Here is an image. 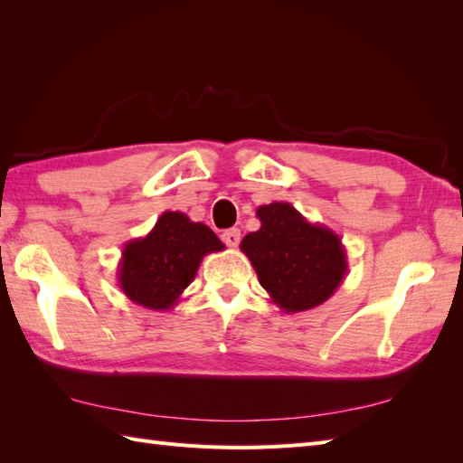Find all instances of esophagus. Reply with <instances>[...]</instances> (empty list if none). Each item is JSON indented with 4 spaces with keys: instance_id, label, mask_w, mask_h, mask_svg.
<instances>
[{
    "instance_id": "34e87169",
    "label": "esophagus",
    "mask_w": 463,
    "mask_h": 463,
    "mask_svg": "<svg viewBox=\"0 0 463 463\" xmlns=\"http://www.w3.org/2000/svg\"><path fill=\"white\" fill-rule=\"evenodd\" d=\"M221 239H222V242L226 244V247H231V249L239 247V242H241V231H239V229L224 231V232L221 234Z\"/></svg>"
}]
</instances>
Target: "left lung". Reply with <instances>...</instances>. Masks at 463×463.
<instances>
[{"instance_id": "1", "label": "left lung", "mask_w": 463, "mask_h": 463, "mask_svg": "<svg viewBox=\"0 0 463 463\" xmlns=\"http://www.w3.org/2000/svg\"><path fill=\"white\" fill-rule=\"evenodd\" d=\"M260 229L241 242L260 287L282 312H304L326 302L348 272L346 250L332 229L308 219L290 203L257 209Z\"/></svg>"}]
</instances>
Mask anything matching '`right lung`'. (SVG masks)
I'll return each instance as SVG.
<instances>
[{"label":"right lung","instance_id":"right-lung-1","mask_svg":"<svg viewBox=\"0 0 463 463\" xmlns=\"http://www.w3.org/2000/svg\"><path fill=\"white\" fill-rule=\"evenodd\" d=\"M224 250L221 239L203 222L166 211L149 234L123 247L117 280L131 302L149 310H171L194 280L203 259Z\"/></svg>","mask_w":463,"mask_h":463}]
</instances>
